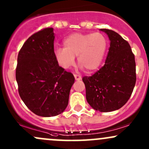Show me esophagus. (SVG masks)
<instances>
[{
	"instance_id": "1",
	"label": "esophagus",
	"mask_w": 149,
	"mask_h": 149,
	"mask_svg": "<svg viewBox=\"0 0 149 149\" xmlns=\"http://www.w3.org/2000/svg\"><path fill=\"white\" fill-rule=\"evenodd\" d=\"M74 79H76V80H80L81 79V77L79 74H74Z\"/></svg>"
}]
</instances>
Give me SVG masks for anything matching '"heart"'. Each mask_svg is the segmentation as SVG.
<instances>
[{"instance_id": "1", "label": "heart", "mask_w": 149, "mask_h": 149, "mask_svg": "<svg viewBox=\"0 0 149 149\" xmlns=\"http://www.w3.org/2000/svg\"><path fill=\"white\" fill-rule=\"evenodd\" d=\"M64 47L55 49V57L63 69L71 68L77 56L78 62L87 72L97 70L103 61L106 53L107 41L100 33H76L64 40Z\"/></svg>"}]
</instances>
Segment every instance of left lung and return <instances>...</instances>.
<instances>
[{
  "label": "left lung",
  "mask_w": 149,
  "mask_h": 149,
  "mask_svg": "<svg viewBox=\"0 0 149 149\" xmlns=\"http://www.w3.org/2000/svg\"><path fill=\"white\" fill-rule=\"evenodd\" d=\"M104 32L110 40L104 65L92 76L84 77L86 99L94 109L101 112L117 110L132 95L136 80L135 57L130 45L117 33Z\"/></svg>",
  "instance_id": "obj_1"
}]
</instances>
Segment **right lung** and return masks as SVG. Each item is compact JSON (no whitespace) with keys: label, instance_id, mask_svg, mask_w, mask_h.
Masks as SVG:
<instances>
[{"label":"right lung","instance_id":"1","mask_svg":"<svg viewBox=\"0 0 149 149\" xmlns=\"http://www.w3.org/2000/svg\"><path fill=\"white\" fill-rule=\"evenodd\" d=\"M53 28L34 33L17 55L15 78L20 98L36 115L57 116L68 105L74 77L59 66L54 52Z\"/></svg>","mask_w":149,"mask_h":149}]
</instances>
